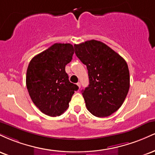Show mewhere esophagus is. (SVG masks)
I'll use <instances>...</instances> for the list:
<instances>
[{"label":"esophagus","mask_w":155,"mask_h":155,"mask_svg":"<svg viewBox=\"0 0 155 155\" xmlns=\"http://www.w3.org/2000/svg\"><path fill=\"white\" fill-rule=\"evenodd\" d=\"M77 86L79 87V89H80V87H81V84H80V82L77 83Z\"/></svg>","instance_id":"34e87169"}]
</instances>
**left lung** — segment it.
I'll return each mask as SVG.
<instances>
[{
  "mask_svg": "<svg viewBox=\"0 0 155 155\" xmlns=\"http://www.w3.org/2000/svg\"><path fill=\"white\" fill-rule=\"evenodd\" d=\"M75 53L88 71L89 85L82 90L88 111L97 117L110 116L128 93L130 73L126 61L101 41L75 44Z\"/></svg>",
  "mask_w": 155,
  "mask_h": 155,
  "instance_id": "8db88e82",
  "label": "left lung"
}]
</instances>
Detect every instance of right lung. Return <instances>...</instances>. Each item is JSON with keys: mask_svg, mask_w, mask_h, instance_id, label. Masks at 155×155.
I'll use <instances>...</instances> for the list:
<instances>
[{"mask_svg": "<svg viewBox=\"0 0 155 155\" xmlns=\"http://www.w3.org/2000/svg\"><path fill=\"white\" fill-rule=\"evenodd\" d=\"M71 44H54L35 55L27 69L26 86L31 100L42 113L60 116L69 106L79 87L69 81L65 65L72 60Z\"/></svg>", "mask_w": 155, "mask_h": 155, "instance_id": "obj_1", "label": "right lung"}]
</instances>
